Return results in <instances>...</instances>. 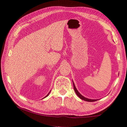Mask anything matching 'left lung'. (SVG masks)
<instances>
[{
  "label": "left lung",
  "instance_id": "1",
  "mask_svg": "<svg viewBox=\"0 0 127 127\" xmlns=\"http://www.w3.org/2000/svg\"><path fill=\"white\" fill-rule=\"evenodd\" d=\"M73 87H74V91L76 92V94H77V95L78 96V97L81 98V99L86 101H89V102H94V101H97V100H92V99H89V98H86L84 96H83L82 95H81L79 93V92L78 91V90L76 89V87H75L74 84L73 83Z\"/></svg>",
  "mask_w": 127,
  "mask_h": 127
}]
</instances>
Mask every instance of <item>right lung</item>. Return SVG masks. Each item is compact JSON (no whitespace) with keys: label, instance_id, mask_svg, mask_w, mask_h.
Listing matches in <instances>:
<instances>
[{"label":"right lung","instance_id":"add662e5","mask_svg":"<svg viewBox=\"0 0 127 127\" xmlns=\"http://www.w3.org/2000/svg\"><path fill=\"white\" fill-rule=\"evenodd\" d=\"M49 93H50V92H49ZM49 94H48V95H46V96H45V97H47V96H48L49 95Z\"/></svg>","mask_w":127,"mask_h":127}]
</instances>
